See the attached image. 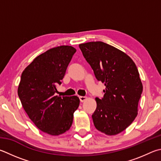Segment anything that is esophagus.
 Segmentation results:
<instances>
[{"label": "esophagus", "instance_id": "34e87169", "mask_svg": "<svg viewBox=\"0 0 161 161\" xmlns=\"http://www.w3.org/2000/svg\"><path fill=\"white\" fill-rule=\"evenodd\" d=\"M87 99L86 96H80V100L81 102H84V101H86Z\"/></svg>", "mask_w": 161, "mask_h": 161}]
</instances>
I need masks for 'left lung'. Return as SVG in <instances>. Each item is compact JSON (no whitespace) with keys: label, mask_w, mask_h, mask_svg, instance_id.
Listing matches in <instances>:
<instances>
[{"label":"left lung","mask_w":161,"mask_h":161,"mask_svg":"<svg viewBox=\"0 0 161 161\" xmlns=\"http://www.w3.org/2000/svg\"><path fill=\"white\" fill-rule=\"evenodd\" d=\"M98 81L104 83V96L96 98L92 115L95 127L107 135L124 131L137 115L143 85L131 58L119 49L102 42L79 45Z\"/></svg>","instance_id":"obj_1"}]
</instances>
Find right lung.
<instances>
[{
    "label": "right lung",
    "instance_id": "1",
    "mask_svg": "<svg viewBox=\"0 0 161 161\" xmlns=\"http://www.w3.org/2000/svg\"><path fill=\"white\" fill-rule=\"evenodd\" d=\"M75 52L69 46L51 48L34 58L22 73L17 93L23 108L41 131L51 135L69 130L80 105L76 96L54 95Z\"/></svg>",
    "mask_w": 161,
    "mask_h": 161
}]
</instances>
